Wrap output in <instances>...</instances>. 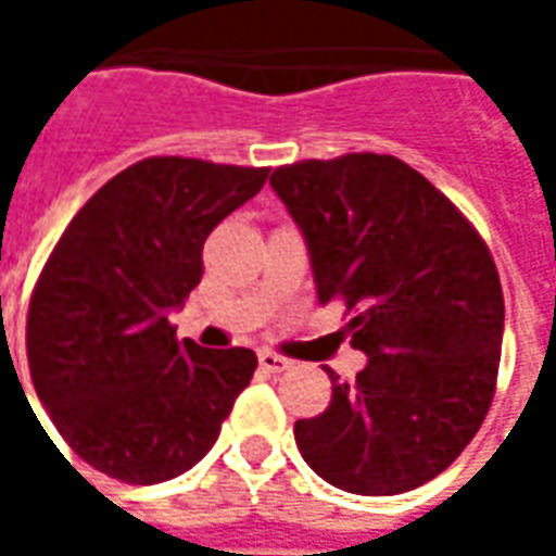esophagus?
<instances>
[{
    "mask_svg": "<svg viewBox=\"0 0 556 556\" xmlns=\"http://www.w3.org/2000/svg\"><path fill=\"white\" fill-rule=\"evenodd\" d=\"M258 366L265 369V372H286L291 366V361L286 357H279L274 351H258Z\"/></svg>",
    "mask_w": 556,
    "mask_h": 556,
    "instance_id": "1",
    "label": "esophagus"
}]
</instances>
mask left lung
<instances>
[{"instance_id":"obj_1","label":"left lung","mask_w":556,"mask_h":556,"mask_svg":"<svg viewBox=\"0 0 556 556\" xmlns=\"http://www.w3.org/2000/svg\"><path fill=\"white\" fill-rule=\"evenodd\" d=\"M298 223L318 301L342 298L354 381L327 369L325 414L294 422L318 477L384 497L453 465L489 414L503 289L489 247L446 195L390 154L303 160L270 175Z\"/></svg>"}]
</instances>
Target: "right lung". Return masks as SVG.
I'll list each match as a JSON object with an SVG mask.
<instances>
[{"label":"right lung","mask_w":556,"mask_h":556,"mask_svg":"<svg viewBox=\"0 0 556 556\" xmlns=\"http://www.w3.org/2000/svg\"><path fill=\"white\" fill-rule=\"evenodd\" d=\"M267 169L139 160L91 195L43 265L26 325L35 393L71 450L154 485L214 446L250 384V349L175 339L169 313L202 282V247Z\"/></svg>","instance_id":"obj_1"}]
</instances>
